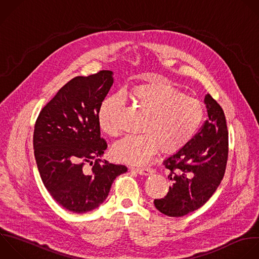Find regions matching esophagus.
Returning a JSON list of instances; mask_svg holds the SVG:
<instances>
[{
    "label": "esophagus",
    "mask_w": 259,
    "mask_h": 259,
    "mask_svg": "<svg viewBox=\"0 0 259 259\" xmlns=\"http://www.w3.org/2000/svg\"><path fill=\"white\" fill-rule=\"evenodd\" d=\"M133 170L139 173L140 175H145V176H148L153 173V170L151 168H133Z\"/></svg>",
    "instance_id": "34e87169"
}]
</instances>
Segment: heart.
Masks as SVG:
<instances>
[{
	"label": "heart",
	"instance_id": "1",
	"mask_svg": "<svg viewBox=\"0 0 259 259\" xmlns=\"http://www.w3.org/2000/svg\"><path fill=\"white\" fill-rule=\"evenodd\" d=\"M122 99L147 115L144 134L127 136L112 149L116 160L132 165L148 163L160 149L164 154L179 151L192 139L203 118L199 100L185 96L164 80L154 79L124 89L121 97L113 95L102 101L97 118L100 130L108 136L119 133L115 117L122 107Z\"/></svg>",
	"mask_w": 259,
	"mask_h": 259
}]
</instances>
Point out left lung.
<instances>
[{
    "mask_svg": "<svg viewBox=\"0 0 259 259\" xmlns=\"http://www.w3.org/2000/svg\"><path fill=\"white\" fill-rule=\"evenodd\" d=\"M207 119L179 151L163 161L173 184L164 198L155 199L158 210L182 217L203 205L217 190L228 160V130L224 111L209 94L204 97Z\"/></svg>",
    "mask_w": 259,
    "mask_h": 259,
    "instance_id": "8db88e82",
    "label": "left lung"
}]
</instances>
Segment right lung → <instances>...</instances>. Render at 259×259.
I'll return each instance as SVG.
<instances>
[{
    "label": "right lung",
    "mask_w": 259,
    "mask_h": 259,
    "mask_svg": "<svg viewBox=\"0 0 259 259\" xmlns=\"http://www.w3.org/2000/svg\"><path fill=\"white\" fill-rule=\"evenodd\" d=\"M112 84L111 71L76 77L35 122L33 149L42 182L59 204L76 213L98 207L114 179L127 171L124 165L100 159L107 144L100 137L97 116Z\"/></svg>",
    "instance_id": "1"
}]
</instances>
